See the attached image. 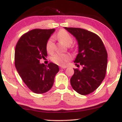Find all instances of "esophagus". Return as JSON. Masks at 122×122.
<instances>
[{
    "instance_id": "34e87169",
    "label": "esophagus",
    "mask_w": 122,
    "mask_h": 122,
    "mask_svg": "<svg viewBox=\"0 0 122 122\" xmlns=\"http://www.w3.org/2000/svg\"><path fill=\"white\" fill-rule=\"evenodd\" d=\"M60 68H61V69H65V68H66V66H60Z\"/></svg>"
}]
</instances>
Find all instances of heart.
Masks as SVG:
<instances>
[{"mask_svg": "<svg viewBox=\"0 0 122 122\" xmlns=\"http://www.w3.org/2000/svg\"><path fill=\"white\" fill-rule=\"evenodd\" d=\"M57 38L66 45L69 46L73 41V37L65 30H61L57 33L56 35ZM54 45L52 38H49L47 40L46 44V49L48 53H52L54 50ZM71 59V56L67 54L56 53L51 57V60L53 62L59 65H64L66 62H68Z\"/></svg>", "mask_w": 122, "mask_h": 122, "instance_id": "b5f03b06", "label": "heart"}]
</instances>
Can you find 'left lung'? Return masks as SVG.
I'll list each match as a JSON object with an SVG mask.
<instances>
[{
    "label": "left lung",
    "mask_w": 122,
    "mask_h": 122,
    "mask_svg": "<svg viewBox=\"0 0 122 122\" xmlns=\"http://www.w3.org/2000/svg\"><path fill=\"white\" fill-rule=\"evenodd\" d=\"M76 38L79 54L74 62L82 69H74L71 79L73 89L79 94L86 95L96 90L106 76L107 52L97 34L80 28L65 27Z\"/></svg>",
    "instance_id": "left-lung-1"
}]
</instances>
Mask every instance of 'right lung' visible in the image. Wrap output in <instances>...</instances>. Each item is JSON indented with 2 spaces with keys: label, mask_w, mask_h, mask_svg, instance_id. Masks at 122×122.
<instances>
[{
  "label": "right lung",
  "mask_w": 122,
  "mask_h": 122,
  "mask_svg": "<svg viewBox=\"0 0 122 122\" xmlns=\"http://www.w3.org/2000/svg\"><path fill=\"white\" fill-rule=\"evenodd\" d=\"M54 29L31 30L21 36L15 50V65L23 81L32 92L43 93L54 83L58 66L52 62L40 64L47 56L46 44Z\"/></svg>",
  "instance_id": "1"
}]
</instances>
